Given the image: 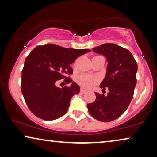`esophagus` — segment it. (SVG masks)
I'll return each instance as SVG.
<instances>
[{"instance_id":"esophagus-1","label":"esophagus","mask_w":157,"mask_h":157,"mask_svg":"<svg viewBox=\"0 0 157 157\" xmlns=\"http://www.w3.org/2000/svg\"><path fill=\"white\" fill-rule=\"evenodd\" d=\"M80 92H81V93H86V92H87V90H85V89H83V88H81Z\"/></svg>"}]
</instances>
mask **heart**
<instances>
[{
    "mask_svg": "<svg viewBox=\"0 0 157 157\" xmlns=\"http://www.w3.org/2000/svg\"><path fill=\"white\" fill-rule=\"evenodd\" d=\"M77 82L82 87L91 88L98 82V79L96 77L90 75H81L77 79Z\"/></svg>",
    "mask_w": 157,
    "mask_h": 157,
    "instance_id": "obj_1",
    "label": "heart"
}]
</instances>
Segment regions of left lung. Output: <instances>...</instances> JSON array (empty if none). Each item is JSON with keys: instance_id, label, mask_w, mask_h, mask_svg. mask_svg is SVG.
Wrapping results in <instances>:
<instances>
[{"instance_id": "1", "label": "left lung", "mask_w": 157, "mask_h": 157, "mask_svg": "<svg viewBox=\"0 0 157 157\" xmlns=\"http://www.w3.org/2000/svg\"><path fill=\"white\" fill-rule=\"evenodd\" d=\"M92 50L107 59L106 75L100 87H108L109 92L107 96L95 92L96 100L88 104V111L96 120L109 122L120 117L133 98L137 64L129 50L116 44L105 43Z\"/></svg>"}]
</instances>
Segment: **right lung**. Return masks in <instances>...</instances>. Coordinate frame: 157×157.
I'll return each mask as SVG.
<instances>
[{
  "label": "right lung",
  "instance_id": "add662e5",
  "mask_svg": "<svg viewBox=\"0 0 157 157\" xmlns=\"http://www.w3.org/2000/svg\"><path fill=\"white\" fill-rule=\"evenodd\" d=\"M91 51L55 44L37 46L25 58L22 70L21 91L32 113L42 120H57L67 112L70 100L80 91L78 84L66 74H72L70 65L79 56ZM65 78L70 87L59 88L56 84Z\"/></svg>",
  "mask_w": 157,
  "mask_h": 157
}]
</instances>
